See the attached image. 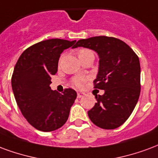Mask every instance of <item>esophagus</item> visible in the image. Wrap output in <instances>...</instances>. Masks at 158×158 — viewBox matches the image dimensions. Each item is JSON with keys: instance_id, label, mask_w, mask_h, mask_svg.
Returning a JSON list of instances; mask_svg holds the SVG:
<instances>
[{"instance_id": "esophagus-1", "label": "esophagus", "mask_w": 158, "mask_h": 158, "mask_svg": "<svg viewBox=\"0 0 158 158\" xmlns=\"http://www.w3.org/2000/svg\"><path fill=\"white\" fill-rule=\"evenodd\" d=\"M84 95H85V93H81V92L77 93V98H82Z\"/></svg>"}]
</instances>
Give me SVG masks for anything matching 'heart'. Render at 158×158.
Returning a JSON list of instances; mask_svg holds the SVG:
<instances>
[{"instance_id":"b5f03b06","label":"heart","mask_w":158,"mask_h":158,"mask_svg":"<svg viewBox=\"0 0 158 158\" xmlns=\"http://www.w3.org/2000/svg\"><path fill=\"white\" fill-rule=\"evenodd\" d=\"M88 54H93V51H91L90 49H81L78 51V57L79 56H82V55H88ZM86 78L83 77H77L72 79V84L74 85L75 87H81L83 86V84L85 83L86 81Z\"/></svg>"}]
</instances>
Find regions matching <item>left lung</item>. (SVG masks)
<instances>
[{
    "label": "left lung",
    "mask_w": 158,
    "mask_h": 158,
    "mask_svg": "<svg viewBox=\"0 0 158 158\" xmlns=\"http://www.w3.org/2000/svg\"><path fill=\"white\" fill-rule=\"evenodd\" d=\"M94 50L99 66L94 88L104 90L96 95L97 103L87 114L94 125L113 130L125 123L133 112L140 93V60L130 46L116 38L92 37L78 40L72 48Z\"/></svg>",
    "instance_id": "8db88e82"
}]
</instances>
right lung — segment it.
Segmentation results:
<instances>
[{
    "label": "right lung",
    "instance_id": "1",
    "mask_svg": "<svg viewBox=\"0 0 158 158\" xmlns=\"http://www.w3.org/2000/svg\"><path fill=\"white\" fill-rule=\"evenodd\" d=\"M75 43L60 39L37 43L24 50L15 65L11 77L15 99L27 122L39 131L49 132L65 125L77 98L71 88L59 93L49 87L60 54Z\"/></svg>",
    "mask_w": 158,
    "mask_h": 158
}]
</instances>
